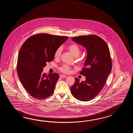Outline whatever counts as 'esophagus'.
Here are the masks:
<instances>
[{
    "label": "esophagus",
    "mask_w": 133,
    "mask_h": 133,
    "mask_svg": "<svg viewBox=\"0 0 133 133\" xmlns=\"http://www.w3.org/2000/svg\"><path fill=\"white\" fill-rule=\"evenodd\" d=\"M60 77H61V78H65V77H66V76H65V75H62V74H61V75H60Z\"/></svg>",
    "instance_id": "34e87169"
}]
</instances>
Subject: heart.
<instances>
[{"instance_id":"heart-1","label":"heart","mask_w":133,"mask_h":133,"mask_svg":"<svg viewBox=\"0 0 133 133\" xmlns=\"http://www.w3.org/2000/svg\"><path fill=\"white\" fill-rule=\"evenodd\" d=\"M68 49L74 56L77 57L79 56L81 53V48L78 45L76 44H71L68 46ZM62 53V48L59 47L57 48L54 53V57L56 58H59ZM70 68L66 65H63L59 68V70L64 73H68L69 72Z\"/></svg>"}]
</instances>
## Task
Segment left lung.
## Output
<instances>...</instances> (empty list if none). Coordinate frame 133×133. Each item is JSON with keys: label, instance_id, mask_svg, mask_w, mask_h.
I'll return each mask as SVG.
<instances>
[{"label": "left lung", "instance_id": "left-lung-1", "mask_svg": "<svg viewBox=\"0 0 133 133\" xmlns=\"http://www.w3.org/2000/svg\"><path fill=\"white\" fill-rule=\"evenodd\" d=\"M72 39L85 46L88 55L80 72V75L85 76V80L79 82V79L75 78L71 92L77 100L89 101L101 91L111 72L112 62L109 49L102 38L95 35L72 37Z\"/></svg>", "mask_w": 133, "mask_h": 133}]
</instances>
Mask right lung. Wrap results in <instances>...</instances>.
<instances>
[{
	"label": "right lung",
	"mask_w": 133,
	"mask_h": 133,
	"mask_svg": "<svg viewBox=\"0 0 133 133\" xmlns=\"http://www.w3.org/2000/svg\"><path fill=\"white\" fill-rule=\"evenodd\" d=\"M67 36L40 33L29 37L19 51L17 70L23 87L33 98L42 100L54 93L59 76L57 73L43 74L46 63L54 59V53Z\"/></svg>",
	"instance_id": "right-lung-1"
}]
</instances>
